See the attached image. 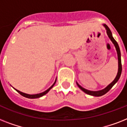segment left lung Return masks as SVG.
Returning a JSON list of instances; mask_svg holds the SVG:
<instances>
[{"label":"left lung","mask_w":127,"mask_h":127,"mask_svg":"<svg viewBox=\"0 0 127 127\" xmlns=\"http://www.w3.org/2000/svg\"><path fill=\"white\" fill-rule=\"evenodd\" d=\"M103 26L105 28L107 31V34L108 35L109 38L110 39L111 41H112V43L114 44L115 47L116 48V51L117 53V57H118V72H117V74L116 77L114 79V80L111 82V84L107 86L105 88L101 90H99V91H90L88 90H86V89L82 87L79 85L76 82V84L78 85V86L79 87L80 89H81L84 92H85L86 94L88 95H93V96H101L105 94L107 92H108L110 90L111 88H112L113 86H114L115 84L117 82V81L119 79V78L121 76V72H122V64H121V51H120V49H119V47L118 43H117V41L115 40V39L113 37L112 33H111V32L110 29L109 28L108 26L105 24H103Z\"/></svg>","instance_id":"obj_1"}]
</instances>
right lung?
Here are the masks:
<instances>
[{
	"label": "right lung",
	"instance_id": "1",
	"mask_svg": "<svg viewBox=\"0 0 127 127\" xmlns=\"http://www.w3.org/2000/svg\"><path fill=\"white\" fill-rule=\"evenodd\" d=\"M56 81H57V78H56L55 80V82H54V84L53 85H52L49 88L47 89V90H45V92H43L42 93H40V94H32V95H31V94H25V93H23L22 92H20V91H19L18 90H16V89H15L20 94H21L22 96L25 97H27V98H30V99H34V98H39V97H42L44 95H45L47 93H48L49 92V90H51V89L53 88V87L54 86V85L56 83Z\"/></svg>",
	"mask_w": 127,
	"mask_h": 127
}]
</instances>
